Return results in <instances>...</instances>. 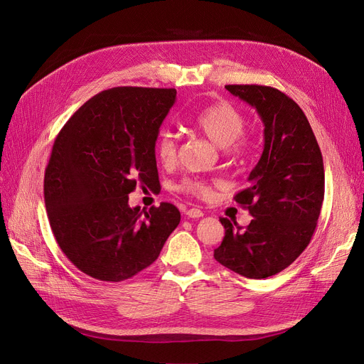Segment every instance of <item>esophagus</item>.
Here are the masks:
<instances>
[{
  "mask_svg": "<svg viewBox=\"0 0 364 364\" xmlns=\"http://www.w3.org/2000/svg\"><path fill=\"white\" fill-rule=\"evenodd\" d=\"M186 215L188 218H200V217H203V213L200 211V209H198V208H190V209H187V211H186Z\"/></svg>",
  "mask_w": 364,
  "mask_h": 364,
  "instance_id": "34e87169",
  "label": "esophagus"
}]
</instances>
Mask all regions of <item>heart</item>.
Masks as SVG:
<instances>
[{
	"label": "heart",
	"instance_id": "heart-1",
	"mask_svg": "<svg viewBox=\"0 0 364 364\" xmlns=\"http://www.w3.org/2000/svg\"><path fill=\"white\" fill-rule=\"evenodd\" d=\"M193 127L206 139L221 146L223 155L230 161L243 159L251 150V140L243 132L245 118L242 112L227 100H218L196 113ZM156 158L164 166L174 165L177 161V141L174 134L164 131L155 146ZM215 181L186 178L178 190L198 198H208L213 193Z\"/></svg>",
	"mask_w": 364,
	"mask_h": 364
}]
</instances>
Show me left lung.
I'll use <instances>...</instances> for the list:
<instances>
[{"instance_id":"left-lung-1","label":"left lung","mask_w":364,"mask_h":364,"mask_svg":"<svg viewBox=\"0 0 364 364\" xmlns=\"http://www.w3.org/2000/svg\"><path fill=\"white\" fill-rule=\"evenodd\" d=\"M257 109L264 150L250 183L235 200L254 217L246 228L220 218L225 228L214 258L232 272L265 279L289 267L309 246L324 198V166L302 109L277 88L225 85Z\"/></svg>"}]
</instances>
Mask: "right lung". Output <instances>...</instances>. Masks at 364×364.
<instances>
[{
  "label": "right lung",
  "mask_w": 364,
  "mask_h": 364,
  "mask_svg": "<svg viewBox=\"0 0 364 364\" xmlns=\"http://www.w3.org/2000/svg\"><path fill=\"white\" fill-rule=\"evenodd\" d=\"M176 88L114 87L76 110L55 137L44 176L51 232L76 269L122 282L155 262L180 224L177 206L129 208L159 183L155 144Z\"/></svg>",
  "instance_id": "right-lung-1"
}]
</instances>
